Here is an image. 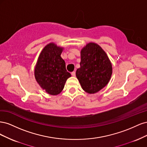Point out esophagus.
I'll return each mask as SVG.
<instances>
[{
  "instance_id": "obj_1",
  "label": "esophagus",
  "mask_w": 147,
  "mask_h": 147,
  "mask_svg": "<svg viewBox=\"0 0 147 147\" xmlns=\"http://www.w3.org/2000/svg\"><path fill=\"white\" fill-rule=\"evenodd\" d=\"M71 74H72V75L73 77H75V71H74V72H72V73H71Z\"/></svg>"
}]
</instances>
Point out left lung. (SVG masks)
Masks as SVG:
<instances>
[{
    "label": "left lung",
    "mask_w": 147,
    "mask_h": 147,
    "mask_svg": "<svg viewBox=\"0 0 147 147\" xmlns=\"http://www.w3.org/2000/svg\"><path fill=\"white\" fill-rule=\"evenodd\" d=\"M80 64L76 76L84 91L94 94L108 84L112 74V65L99 45L91 42L83 48Z\"/></svg>",
    "instance_id": "8db88e82"
}]
</instances>
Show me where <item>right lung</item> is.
<instances>
[{
	"mask_svg": "<svg viewBox=\"0 0 147 147\" xmlns=\"http://www.w3.org/2000/svg\"><path fill=\"white\" fill-rule=\"evenodd\" d=\"M63 48L50 43L40 53L35 67L34 75L39 85L51 95L63 91L71 74L65 69V61L61 57Z\"/></svg>",
	"mask_w": 147,
	"mask_h": 147,
	"instance_id": "1",
	"label": "right lung"
}]
</instances>
